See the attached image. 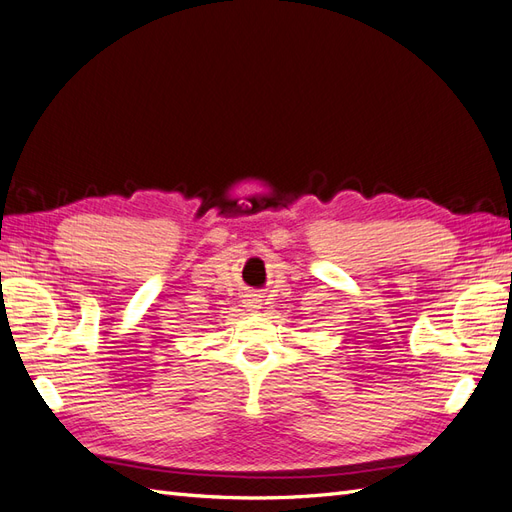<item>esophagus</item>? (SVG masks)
Wrapping results in <instances>:
<instances>
[{
  "label": "esophagus",
  "mask_w": 512,
  "mask_h": 512,
  "mask_svg": "<svg viewBox=\"0 0 512 512\" xmlns=\"http://www.w3.org/2000/svg\"><path fill=\"white\" fill-rule=\"evenodd\" d=\"M244 305L248 307V310H257V307L261 305V299H257L255 294H248L246 299H244Z\"/></svg>",
  "instance_id": "1"
}]
</instances>
